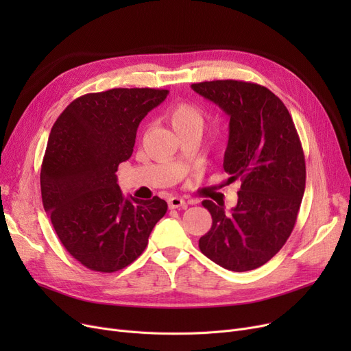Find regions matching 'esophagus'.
<instances>
[{
	"instance_id": "1",
	"label": "esophagus",
	"mask_w": 351,
	"mask_h": 351,
	"mask_svg": "<svg viewBox=\"0 0 351 351\" xmlns=\"http://www.w3.org/2000/svg\"><path fill=\"white\" fill-rule=\"evenodd\" d=\"M169 204V208L171 209H178V208H186V202L183 200L182 197H178V196H173L168 200Z\"/></svg>"
}]
</instances>
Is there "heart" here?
Segmentation results:
<instances>
[{
  "instance_id": "1",
  "label": "heart",
  "mask_w": 351,
  "mask_h": 351,
  "mask_svg": "<svg viewBox=\"0 0 351 351\" xmlns=\"http://www.w3.org/2000/svg\"><path fill=\"white\" fill-rule=\"evenodd\" d=\"M166 119L172 126L173 131L179 135L186 132H197L202 134L205 126V112L197 105L180 101L173 104L168 112Z\"/></svg>"
}]
</instances>
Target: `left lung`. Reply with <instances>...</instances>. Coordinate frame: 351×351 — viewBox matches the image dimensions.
<instances>
[{"label":"left lung","mask_w":351,"mask_h":351,"mask_svg":"<svg viewBox=\"0 0 351 351\" xmlns=\"http://www.w3.org/2000/svg\"><path fill=\"white\" fill-rule=\"evenodd\" d=\"M192 89L230 117L223 169L229 180L242 182L229 213L202 202L212 228L199 239V249L228 270L257 269L283 247L296 225L306 186L296 126L285 104L259 84L219 80Z\"/></svg>","instance_id":"left-lung-1"}]
</instances>
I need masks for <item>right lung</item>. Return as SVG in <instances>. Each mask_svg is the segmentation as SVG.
Returning a JSON list of instances; mask_svg holds the SVG:
<instances>
[{
  "mask_svg": "<svg viewBox=\"0 0 351 351\" xmlns=\"http://www.w3.org/2000/svg\"><path fill=\"white\" fill-rule=\"evenodd\" d=\"M168 89L114 88L72 101L55 121L41 165L45 212L66 252L94 271L135 262L168 210L158 196L125 197L119 163L134 152L136 131Z\"/></svg>",
  "mask_w": 351,
  "mask_h": 351,
  "instance_id": "obj_1",
  "label": "right lung"
}]
</instances>
